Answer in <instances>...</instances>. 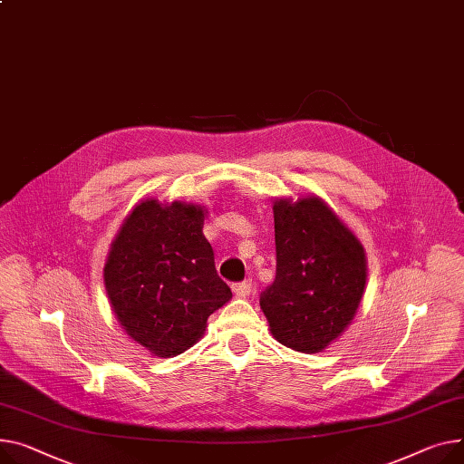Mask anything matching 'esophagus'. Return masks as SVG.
I'll return each instance as SVG.
<instances>
[{
    "label": "esophagus",
    "instance_id": "esophagus-1",
    "mask_svg": "<svg viewBox=\"0 0 464 464\" xmlns=\"http://www.w3.org/2000/svg\"><path fill=\"white\" fill-rule=\"evenodd\" d=\"M252 287H254L252 280H244V282L233 284V291H235V295H238V296H248V295L252 293Z\"/></svg>",
    "mask_w": 464,
    "mask_h": 464
}]
</instances>
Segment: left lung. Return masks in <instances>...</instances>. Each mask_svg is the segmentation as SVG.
<instances>
[{"label": "left lung", "mask_w": 464, "mask_h": 464, "mask_svg": "<svg viewBox=\"0 0 464 464\" xmlns=\"http://www.w3.org/2000/svg\"><path fill=\"white\" fill-rule=\"evenodd\" d=\"M276 277L259 298L272 335L321 353L351 324L363 296L362 242L317 196L274 201Z\"/></svg>", "instance_id": "left-lung-1"}]
</instances>
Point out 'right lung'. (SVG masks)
Wrapping results in <instances>:
<instances>
[{"mask_svg":"<svg viewBox=\"0 0 464 464\" xmlns=\"http://www.w3.org/2000/svg\"><path fill=\"white\" fill-rule=\"evenodd\" d=\"M205 208L145 199L125 218L104 265V285L125 332L154 356L190 349L231 289L203 235Z\"/></svg>","mask_w":464,"mask_h":464,"instance_id":"right-lung-1","label":"right lung"}]
</instances>
